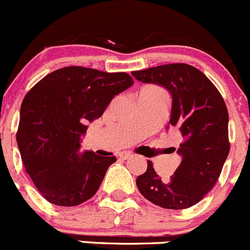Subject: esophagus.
<instances>
[{"mask_svg":"<svg viewBox=\"0 0 250 250\" xmlns=\"http://www.w3.org/2000/svg\"><path fill=\"white\" fill-rule=\"evenodd\" d=\"M118 157H120L121 159H123V160H127V159H130V158L133 157V154L132 153H127V151H125V153L118 154Z\"/></svg>","mask_w":250,"mask_h":250,"instance_id":"obj_1","label":"esophagus"}]
</instances>
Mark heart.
Masks as SVG:
<instances>
[{
    "instance_id": "heart-1",
    "label": "heart",
    "mask_w": 250,
    "mask_h": 250,
    "mask_svg": "<svg viewBox=\"0 0 250 250\" xmlns=\"http://www.w3.org/2000/svg\"><path fill=\"white\" fill-rule=\"evenodd\" d=\"M146 88H148V90H154V91H158V90H159V88L154 87V86H149V87H146Z\"/></svg>"
}]
</instances>
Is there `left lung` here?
<instances>
[{
	"label": "left lung",
	"instance_id": "1",
	"mask_svg": "<svg viewBox=\"0 0 250 250\" xmlns=\"http://www.w3.org/2000/svg\"><path fill=\"white\" fill-rule=\"evenodd\" d=\"M146 83H157L171 95L170 127L183 141L181 163L169 179L159 178L148 162L136 183L148 201L169 209L193 206L211 191L229 153L228 111L223 97L204 72L188 64H167L133 71ZM167 125V128H169ZM175 150V148H174Z\"/></svg>",
	"mask_w": 250,
	"mask_h": 250
}]
</instances>
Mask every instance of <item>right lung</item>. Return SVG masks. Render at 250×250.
I'll use <instances>...</instances> for the list:
<instances>
[{
    "label": "right lung",
    "instance_id": "1",
    "mask_svg": "<svg viewBox=\"0 0 250 250\" xmlns=\"http://www.w3.org/2000/svg\"><path fill=\"white\" fill-rule=\"evenodd\" d=\"M132 85L125 72L66 66L25 95L17 144L25 171L46 201L78 206L96 193L116 157L80 153L81 137L87 122L101 117L111 100Z\"/></svg>",
    "mask_w": 250,
    "mask_h": 250
}]
</instances>
